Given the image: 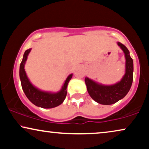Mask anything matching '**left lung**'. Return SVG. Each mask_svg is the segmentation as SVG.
I'll return each mask as SVG.
<instances>
[{"instance_id":"8db88e82","label":"left lung","mask_w":149,"mask_h":149,"mask_svg":"<svg viewBox=\"0 0 149 149\" xmlns=\"http://www.w3.org/2000/svg\"><path fill=\"white\" fill-rule=\"evenodd\" d=\"M118 45L125 53L126 59L125 74L122 80L116 84L105 86L95 82L91 79L85 78L87 91L91 98L103 105H111L121 100L127 94L132 86L134 78V64L130 52L126 46L118 42Z\"/></svg>"}]
</instances>
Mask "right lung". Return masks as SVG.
I'll return each mask as SVG.
<instances>
[{"mask_svg": "<svg viewBox=\"0 0 149 149\" xmlns=\"http://www.w3.org/2000/svg\"><path fill=\"white\" fill-rule=\"evenodd\" d=\"M31 49L25 51L23 56V59L19 66V78L22 89L27 98L35 106L43 108H52L61 105L65 100L67 95V87L68 83L72 78L73 74H70L67 77L62 87V89L56 93H50L43 92L35 88L30 82L26 74L24 65L27 56Z\"/></svg>", "mask_w": 149, "mask_h": 149, "instance_id": "obj_1", "label": "right lung"}]
</instances>
